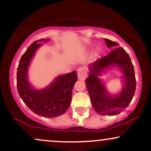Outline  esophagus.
<instances>
[{
	"label": "esophagus",
	"mask_w": 151,
	"mask_h": 151,
	"mask_svg": "<svg viewBox=\"0 0 151 151\" xmlns=\"http://www.w3.org/2000/svg\"><path fill=\"white\" fill-rule=\"evenodd\" d=\"M86 75H87V70L86 67H79L77 70V76L78 78L81 80H84L86 79Z\"/></svg>",
	"instance_id": "obj_1"
}]
</instances>
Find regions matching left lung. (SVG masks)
<instances>
[{
    "label": "left lung",
    "instance_id": "obj_1",
    "mask_svg": "<svg viewBox=\"0 0 151 151\" xmlns=\"http://www.w3.org/2000/svg\"><path fill=\"white\" fill-rule=\"evenodd\" d=\"M108 47L119 45L117 42L104 39ZM110 65H118L124 72V86L118 96L109 95L98 76ZM91 73L85 83L91 104L100 115H116L127 108L134 96L136 81L133 65L128 53L122 47H116L108 55L90 65Z\"/></svg>",
    "mask_w": 151,
    "mask_h": 151
}]
</instances>
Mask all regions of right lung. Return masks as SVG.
Returning <instances> with one entry per match:
<instances>
[{
	"instance_id": "right-lung-1",
	"label": "right lung",
	"mask_w": 151,
	"mask_h": 151,
	"mask_svg": "<svg viewBox=\"0 0 151 151\" xmlns=\"http://www.w3.org/2000/svg\"><path fill=\"white\" fill-rule=\"evenodd\" d=\"M41 45L35 41L22 55L17 71V89L20 98L32 111L41 116L53 118L65 114L70 106L72 89L77 81V72L59 76L45 89H34L27 80V69L35 52Z\"/></svg>"
}]
</instances>
